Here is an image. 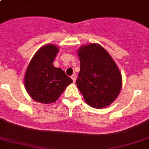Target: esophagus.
I'll return each mask as SVG.
<instances>
[{
	"label": "esophagus",
	"instance_id": "obj_1",
	"mask_svg": "<svg viewBox=\"0 0 149 149\" xmlns=\"http://www.w3.org/2000/svg\"><path fill=\"white\" fill-rule=\"evenodd\" d=\"M71 78H72V79L73 80V82H75V81H76V79H77V76H76V74H72V76H71Z\"/></svg>",
	"mask_w": 149,
	"mask_h": 149
}]
</instances>
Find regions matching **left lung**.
Returning a JSON list of instances; mask_svg holds the SVG:
<instances>
[{
	"mask_svg": "<svg viewBox=\"0 0 149 149\" xmlns=\"http://www.w3.org/2000/svg\"><path fill=\"white\" fill-rule=\"evenodd\" d=\"M80 70L77 86L85 102L95 109L109 106L118 97L122 76L108 52L97 44L84 45L78 50Z\"/></svg>",
	"mask_w": 149,
	"mask_h": 149,
	"instance_id": "1",
	"label": "left lung"
}]
</instances>
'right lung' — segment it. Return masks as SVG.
<instances>
[{"mask_svg":"<svg viewBox=\"0 0 149 149\" xmlns=\"http://www.w3.org/2000/svg\"><path fill=\"white\" fill-rule=\"evenodd\" d=\"M58 47L46 44L40 48L27 67L24 84L27 93L36 102L50 104L59 97L72 82L60 68L53 65Z\"/></svg>","mask_w":149,"mask_h":149,"instance_id":"1","label":"right lung"}]
</instances>
